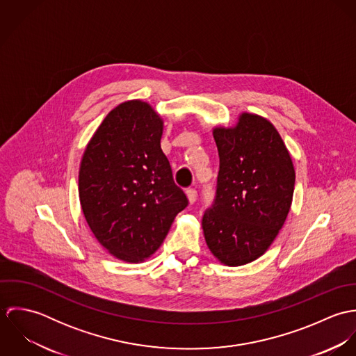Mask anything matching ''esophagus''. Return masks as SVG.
<instances>
[{"label": "esophagus", "mask_w": 356, "mask_h": 356, "mask_svg": "<svg viewBox=\"0 0 356 356\" xmlns=\"http://www.w3.org/2000/svg\"><path fill=\"white\" fill-rule=\"evenodd\" d=\"M186 196H188L189 203H196V200H197V192H196V189H188V191H186Z\"/></svg>", "instance_id": "esophagus-1"}]
</instances>
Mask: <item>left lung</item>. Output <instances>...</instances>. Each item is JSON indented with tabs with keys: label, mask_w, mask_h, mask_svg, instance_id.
<instances>
[{
	"label": "left lung",
	"mask_w": 356,
	"mask_h": 356,
	"mask_svg": "<svg viewBox=\"0 0 356 356\" xmlns=\"http://www.w3.org/2000/svg\"><path fill=\"white\" fill-rule=\"evenodd\" d=\"M216 195L203 216L205 243L226 266L256 260L273 244L291 209L295 167L277 129L244 112L233 127H215Z\"/></svg>",
	"instance_id": "8db88e82"
}]
</instances>
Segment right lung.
Instances as JSON below:
<instances>
[{
    "label": "right lung",
    "mask_w": 356,
    "mask_h": 356,
    "mask_svg": "<svg viewBox=\"0 0 356 356\" xmlns=\"http://www.w3.org/2000/svg\"><path fill=\"white\" fill-rule=\"evenodd\" d=\"M163 119L148 102L115 106L89 141L79 168V200L97 241L138 263L164 241L188 199L160 148Z\"/></svg>",
    "instance_id": "1"
}]
</instances>
